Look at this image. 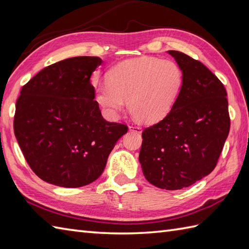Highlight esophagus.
<instances>
[{
	"label": "esophagus",
	"instance_id": "esophagus-1",
	"mask_svg": "<svg viewBox=\"0 0 249 249\" xmlns=\"http://www.w3.org/2000/svg\"><path fill=\"white\" fill-rule=\"evenodd\" d=\"M129 130L133 131V133H136V134H141L142 133V129H141L140 126H137V125H130Z\"/></svg>",
	"mask_w": 249,
	"mask_h": 249
}]
</instances>
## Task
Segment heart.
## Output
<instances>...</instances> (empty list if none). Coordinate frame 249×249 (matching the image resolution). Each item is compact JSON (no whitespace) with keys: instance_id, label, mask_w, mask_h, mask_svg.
I'll return each instance as SVG.
<instances>
[{"instance_id":"heart-1","label":"heart","mask_w":249,"mask_h":249,"mask_svg":"<svg viewBox=\"0 0 249 249\" xmlns=\"http://www.w3.org/2000/svg\"><path fill=\"white\" fill-rule=\"evenodd\" d=\"M107 83L96 89L97 103L115 114L128 100L131 115L143 123H156L170 112L183 83L178 64L156 57L125 61L108 72Z\"/></svg>"}]
</instances>
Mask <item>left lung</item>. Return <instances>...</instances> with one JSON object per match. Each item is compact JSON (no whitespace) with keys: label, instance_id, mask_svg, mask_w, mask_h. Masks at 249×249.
Returning a JSON list of instances; mask_svg holds the SVG:
<instances>
[{"label":"left lung","instance_id":"8db88e82","mask_svg":"<svg viewBox=\"0 0 249 249\" xmlns=\"http://www.w3.org/2000/svg\"><path fill=\"white\" fill-rule=\"evenodd\" d=\"M168 53L183 72L181 91L166 118L142 133L139 161L154 186L188 187L214 170L230 130L224 84L202 63Z\"/></svg>","mask_w":249,"mask_h":249}]
</instances>
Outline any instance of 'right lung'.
<instances>
[{"mask_svg":"<svg viewBox=\"0 0 249 249\" xmlns=\"http://www.w3.org/2000/svg\"><path fill=\"white\" fill-rule=\"evenodd\" d=\"M97 56H76L45 67L24 84L16 103L14 131L37 177L76 188L97 179L124 124L107 122L91 83Z\"/></svg>","mask_w":249,"mask_h":249,"instance_id":"obj_1","label":"right lung"}]
</instances>
